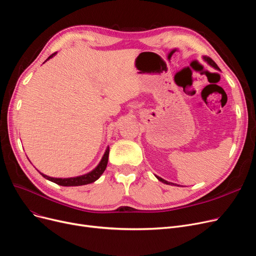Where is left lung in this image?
Wrapping results in <instances>:
<instances>
[{"label": "left lung", "instance_id": "1", "mask_svg": "<svg viewBox=\"0 0 256 256\" xmlns=\"http://www.w3.org/2000/svg\"><path fill=\"white\" fill-rule=\"evenodd\" d=\"M204 60H206L210 65H212V67H214V68H216V70H219V67H218V65L216 64V62H214L212 59H210V57L206 56V57H204ZM156 178H158L160 182H164V184H172V182H169L163 180L162 178H160V176H156Z\"/></svg>", "mask_w": 256, "mask_h": 256}]
</instances>
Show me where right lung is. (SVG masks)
<instances>
[{"instance_id":"1","label":"right lung","mask_w":256,"mask_h":256,"mask_svg":"<svg viewBox=\"0 0 256 256\" xmlns=\"http://www.w3.org/2000/svg\"><path fill=\"white\" fill-rule=\"evenodd\" d=\"M56 52L52 54V55L48 58L50 59V57H52L54 55H55ZM108 158H109V148H106L100 163L98 165V167L96 169H93L91 172L85 174V176H76V178H50L48 176H44V174L40 173L42 176L52 182H55L57 184H60V186H83V184H91L93 182H96V180L100 178V176H102V174L104 173V171L106 170V164H108Z\"/></svg>"}]
</instances>
